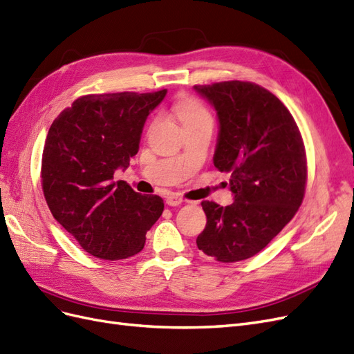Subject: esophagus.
<instances>
[{
	"label": "esophagus",
	"mask_w": 354,
	"mask_h": 354,
	"mask_svg": "<svg viewBox=\"0 0 354 354\" xmlns=\"http://www.w3.org/2000/svg\"><path fill=\"white\" fill-rule=\"evenodd\" d=\"M183 202H185L183 198L178 196V195H168L165 198V203H167V205H169V207H178Z\"/></svg>",
	"instance_id": "1"
}]
</instances>
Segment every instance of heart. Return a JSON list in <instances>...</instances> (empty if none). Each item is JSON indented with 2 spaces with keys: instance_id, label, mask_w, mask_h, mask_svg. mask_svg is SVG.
<instances>
[{
  "instance_id": "b5f03b06",
  "label": "heart",
  "mask_w": 354,
  "mask_h": 354,
  "mask_svg": "<svg viewBox=\"0 0 354 354\" xmlns=\"http://www.w3.org/2000/svg\"><path fill=\"white\" fill-rule=\"evenodd\" d=\"M176 113L183 127L196 124H212L209 112L196 99H183L176 104Z\"/></svg>"
}]
</instances>
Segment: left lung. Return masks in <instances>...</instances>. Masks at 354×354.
<instances>
[{"label":"left lung","mask_w":354,"mask_h":354,"mask_svg":"<svg viewBox=\"0 0 354 354\" xmlns=\"http://www.w3.org/2000/svg\"><path fill=\"white\" fill-rule=\"evenodd\" d=\"M217 112L214 165L230 173L233 203L203 201L207 226L201 251L221 263L246 260L266 248L301 205L307 160L301 134L285 104L260 85L224 81L195 85Z\"/></svg>","instance_id":"8db88e82"}]
</instances>
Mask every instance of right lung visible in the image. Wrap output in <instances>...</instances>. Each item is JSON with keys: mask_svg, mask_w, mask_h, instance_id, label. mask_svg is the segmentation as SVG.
Instances as JSON below:
<instances>
[{"mask_svg": "<svg viewBox=\"0 0 354 354\" xmlns=\"http://www.w3.org/2000/svg\"><path fill=\"white\" fill-rule=\"evenodd\" d=\"M167 90L88 94L53 121L42 151V190L53 217L82 250L103 260L140 252L164 211L156 195L113 181L137 155L143 127Z\"/></svg>", "mask_w": 354, "mask_h": 354, "instance_id": "right-lung-1", "label": "right lung"}]
</instances>
